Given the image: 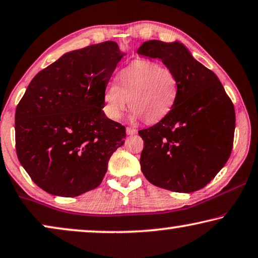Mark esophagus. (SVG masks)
<instances>
[{"mask_svg": "<svg viewBox=\"0 0 258 258\" xmlns=\"http://www.w3.org/2000/svg\"><path fill=\"white\" fill-rule=\"evenodd\" d=\"M126 133H127L128 136H133V134L138 133V130H136L134 127H126Z\"/></svg>", "mask_w": 258, "mask_h": 258, "instance_id": "esophagus-1", "label": "esophagus"}]
</instances>
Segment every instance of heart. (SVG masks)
Here are the masks:
<instances>
[{"instance_id": "b5f03b06", "label": "heart", "mask_w": 258, "mask_h": 258, "mask_svg": "<svg viewBox=\"0 0 258 258\" xmlns=\"http://www.w3.org/2000/svg\"><path fill=\"white\" fill-rule=\"evenodd\" d=\"M179 97V79L172 69L153 60L138 59L119 72L118 84L104 91V112L112 120L121 118L128 104L134 118L155 124L168 115Z\"/></svg>"}]
</instances>
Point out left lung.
<instances>
[{
  "instance_id": "8db88e82",
  "label": "left lung",
  "mask_w": 258,
  "mask_h": 258,
  "mask_svg": "<svg viewBox=\"0 0 258 258\" xmlns=\"http://www.w3.org/2000/svg\"><path fill=\"white\" fill-rule=\"evenodd\" d=\"M138 53L159 58L179 79V97L165 119L140 130V166L154 186L191 193L226 165L234 144L235 108L219 78L179 42L148 41Z\"/></svg>"
}]
</instances>
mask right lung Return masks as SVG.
<instances>
[{
    "instance_id": "add662e5",
    "label": "right lung",
    "mask_w": 258,
    "mask_h": 258,
    "mask_svg": "<svg viewBox=\"0 0 258 258\" xmlns=\"http://www.w3.org/2000/svg\"><path fill=\"white\" fill-rule=\"evenodd\" d=\"M122 56L112 41L65 53L35 76L17 105V158L46 193L74 198L97 188L124 145L125 126L103 111Z\"/></svg>"
}]
</instances>
